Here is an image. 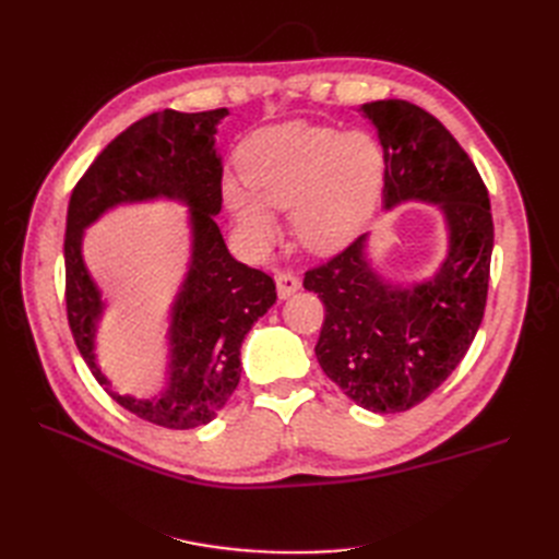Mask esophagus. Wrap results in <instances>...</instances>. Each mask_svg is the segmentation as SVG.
Returning <instances> with one entry per match:
<instances>
[{"label": "esophagus", "mask_w": 559, "mask_h": 559, "mask_svg": "<svg viewBox=\"0 0 559 559\" xmlns=\"http://www.w3.org/2000/svg\"><path fill=\"white\" fill-rule=\"evenodd\" d=\"M275 284H277L280 298H289L300 289V280L294 273H277Z\"/></svg>", "instance_id": "34e87169"}]
</instances>
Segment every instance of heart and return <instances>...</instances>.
Wrapping results in <instances>:
<instances>
[{
  "label": "heart",
  "instance_id": "obj_1",
  "mask_svg": "<svg viewBox=\"0 0 559 559\" xmlns=\"http://www.w3.org/2000/svg\"><path fill=\"white\" fill-rule=\"evenodd\" d=\"M240 183H226L235 226L257 249L275 240L270 210H292L298 242L314 253L347 247L373 214L384 186V151L364 130L302 121L253 132L238 154Z\"/></svg>",
  "mask_w": 559,
  "mask_h": 559
}]
</instances>
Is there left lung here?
<instances>
[{
	"label": "left lung",
	"mask_w": 559,
	"mask_h": 559,
	"mask_svg": "<svg viewBox=\"0 0 559 559\" xmlns=\"http://www.w3.org/2000/svg\"><path fill=\"white\" fill-rule=\"evenodd\" d=\"M384 151V207L433 202L448 222V257L403 289L366 259L368 233L302 280L326 314L314 347L321 370L370 413H403L460 366L485 314L495 224L485 183L445 126L405 99L361 107Z\"/></svg>",
	"instance_id": "obj_1"
}]
</instances>
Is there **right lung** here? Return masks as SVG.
<instances>
[{"label":"right lung","mask_w":559,"mask_h":559,"mask_svg":"<svg viewBox=\"0 0 559 559\" xmlns=\"http://www.w3.org/2000/svg\"><path fill=\"white\" fill-rule=\"evenodd\" d=\"M228 109L156 111L107 144L74 186L64 233L67 321L95 380L126 411L165 429H195L224 408L240 382V347L277 300L263 270L230 257L214 216L222 212V156L216 123ZM181 199L192 210V267L174 307L171 368L158 400L116 395L94 364V324L102 299L80 257L82 228L121 201Z\"/></svg>","instance_id":"obj_1"}]
</instances>
